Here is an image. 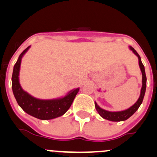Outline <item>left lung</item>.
I'll return each instance as SVG.
<instances>
[{"label":"left lung","instance_id":"obj_1","mask_svg":"<svg viewBox=\"0 0 157 157\" xmlns=\"http://www.w3.org/2000/svg\"><path fill=\"white\" fill-rule=\"evenodd\" d=\"M129 48L138 57V61H139V66H140V71L142 72V88L140 90V95L139 99H137V102L134 104L129 109H126V110L121 111V112H109V111L104 110V109H101L99 105H97L96 102H95V107H96V111L99 114L102 118H105V119L109 120L112 121H125L128 118H129L138 109L140 105H141L142 102H143L145 92H146V86H147V77L146 74H145V69L144 66L142 64L141 59H140V55H138L137 52L134 50V48L131 46L129 47Z\"/></svg>","mask_w":157,"mask_h":157}]
</instances>
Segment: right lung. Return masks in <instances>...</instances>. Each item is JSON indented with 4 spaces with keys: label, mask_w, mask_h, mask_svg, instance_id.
<instances>
[{
    "label": "right lung",
    "mask_w": 157,
    "mask_h": 157,
    "mask_svg": "<svg viewBox=\"0 0 157 157\" xmlns=\"http://www.w3.org/2000/svg\"><path fill=\"white\" fill-rule=\"evenodd\" d=\"M29 47H27L20 54L13 67L12 74V90L16 100L23 111L39 119L49 120L61 116L71 107L76 95L78 93L79 88L70 91L64 97L48 100L36 99L25 92L19 82V74L22 58Z\"/></svg>",
    "instance_id": "add662e5"
}]
</instances>
